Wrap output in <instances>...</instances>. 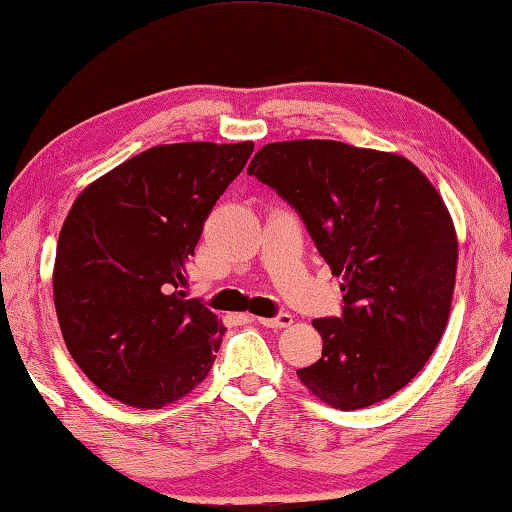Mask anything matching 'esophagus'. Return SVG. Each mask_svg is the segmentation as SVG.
<instances>
[{"instance_id": "1", "label": "esophagus", "mask_w": 512, "mask_h": 512, "mask_svg": "<svg viewBox=\"0 0 512 512\" xmlns=\"http://www.w3.org/2000/svg\"><path fill=\"white\" fill-rule=\"evenodd\" d=\"M253 320H255V323L264 325V327H271V329H284V327H289L293 323V318L289 314H280L275 318H257V316H253Z\"/></svg>"}]
</instances>
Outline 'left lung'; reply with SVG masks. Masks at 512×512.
<instances>
[{"label":"left lung","mask_w":512,"mask_h":512,"mask_svg":"<svg viewBox=\"0 0 512 512\" xmlns=\"http://www.w3.org/2000/svg\"><path fill=\"white\" fill-rule=\"evenodd\" d=\"M296 207L341 275L343 316L316 318L323 357L298 370L332 409L354 411L424 368L452 309L458 239L443 196L404 155L334 140L273 142L248 167Z\"/></svg>","instance_id":"left-lung-1"}]
</instances>
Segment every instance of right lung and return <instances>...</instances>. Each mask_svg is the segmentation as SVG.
Returning a JSON list of instances; mask_svg holds the SVG:
<instances>
[{
	"label": "right lung",
	"mask_w": 512,
	"mask_h": 512,
	"mask_svg": "<svg viewBox=\"0 0 512 512\" xmlns=\"http://www.w3.org/2000/svg\"><path fill=\"white\" fill-rule=\"evenodd\" d=\"M253 149L153 146L74 201L56 246V316L76 366L112 400L162 409L210 372L225 327L178 287L207 214Z\"/></svg>",
	"instance_id": "1"
}]
</instances>
